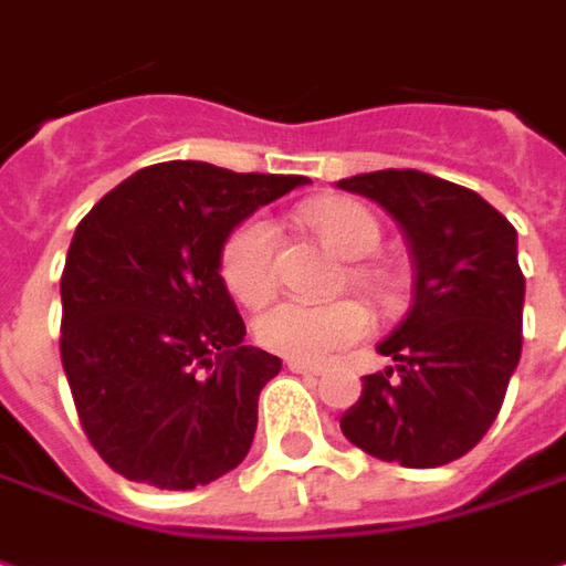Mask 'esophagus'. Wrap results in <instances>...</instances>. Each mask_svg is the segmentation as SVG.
<instances>
[{
  "mask_svg": "<svg viewBox=\"0 0 566 566\" xmlns=\"http://www.w3.org/2000/svg\"><path fill=\"white\" fill-rule=\"evenodd\" d=\"M287 368L297 371V375H322V365L303 363V359H287Z\"/></svg>",
  "mask_w": 566,
  "mask_h": 566,
  "instance_id": "obj_1",
  "label": "esophagus"
}]
</instances>
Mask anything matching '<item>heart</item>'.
Listing matches in <instances>:
<instances>
[{"instance_id":"obj_1","label":"heart","mask_w":566,"mask_h":566,"mask_svg":"<svg viewBox=\"0 0 566 566\" xmlns=\"http://www.w3.org/2000/svg\"><path fill=\"white\" fill-rule=\"evenodd\" d=\"M310 226L334 253L359 260L378 248L380 229L359 203H315ZM222 282L234 297L256 306L275 291V229L266 217L244 219L222 244ZM371 332V315L356 300H282L260 315L256 337L272 353L303 363H325Z\"/></svg>"}]
</instances>
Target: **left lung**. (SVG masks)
Listing matches in <instances>:
<instances>
[{
	"label": "left lung",
	"mask_w": 566,
	"mask_h": 566,
	"mask_svg": "<svg viewBox=\"0 0 566 566\" xmlns=\"http://www.w3.org/2000/svg\"><path fill=\"white\" fill-rule=\"evenodd\" d=\"M337 188L396 219L415 266L412 306L378 344L394 365L365 375L340 430L380 461L449 464L483 440L521 363L517 232L476 191L421 170L359 172Z\"/></svg>",
	"instance_id": "obj_1"
}]
</instances>
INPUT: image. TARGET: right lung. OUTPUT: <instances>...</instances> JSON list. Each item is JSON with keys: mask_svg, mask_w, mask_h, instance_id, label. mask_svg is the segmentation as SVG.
Wrapping results in <instances>:
<instances>
[{"mask_svg": "<svg viewBox=\"0 0 566 566\" xmlns=\"http://www.w3.org/2000/svg\"><path fill=\"white\" fill-rule=\"evenodd\" d=\"M303 182L170 160L123 179L76 226L61 363L90 443L126 480L195 490L248 455L282 359L244 347L222 244Z\"/></svg>", "mask_w": 566, "mask_h": 566, "instance_id": "add662e5", "label": "right lung"}]
</instances>
